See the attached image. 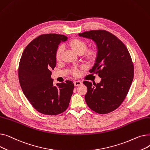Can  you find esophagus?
I'll return each mask as SVG.
<instances>
[{
	"instance_id": "esophagus-1",
	"label": "esophagus",
	"mask_w": 150,
	"mask_h": 150,
	"mask_svg": "<svg viewBox=\"0 0 150 150\" xmlns=\"http://www.w3.org/2000/svg\"><path fill=\"white\" fill-rule=\"evenodd\" d=\"M74 86H76V87H77L78 86H80L82 84V83L80 81H75L74 82Z\"/></svg>"
}]
</instances>
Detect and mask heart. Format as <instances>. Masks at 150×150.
<instances>
[{"mask_svg": "<svg viewBox=\"0 0 150 150\" xmlns=\"http://www.w3.org/2000/svg\"><path fill=\"white\" fill-rule=\"evenodd\" d=\"M67 45L69 48L77 54H82L84 61L89 64L95 62L98 57L99 52L97 47L93 45L87 48L88 42L83 39L77 38H72L67 42ZM62 50L63 49L61 46H59L57 48L56 52H55L56 61H59L61 59ZM79 73L80 72L78 69H74L72 70V74L75 76H78Z\"/></svg>", "mask_w": 150, "mask_h": 150, "instance_id": "heart-1", "label": "heart"}]
</instances>
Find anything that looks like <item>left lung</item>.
Masks as SVG:
<instances>
[{
    "mask_svg": "<svg viewBox=\"0 0 150 150\" xmlns=\"http://www.w3.org/2000/svg\"><path fill=\"white\" fill-rule=\"evenodd\" d=\"M97 44L98 57L89 72L98 74L99 83L84 81L88 88L85 100L92 111L100 114L119 108L127 97L134 78V65L126 45L114 35L104 30L79 33Z\"/></svg>",
    "mask_w": 150,
    "mask_h": 150,
    "instance_id": "left-lung-1",
    "label": "left lung"
}]
</instances>
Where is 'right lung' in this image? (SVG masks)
Listing matches in <instances>:
<instances>
[{
    "label": "right lung",
    "instance_id": "1",
    "mask_svg": "<svg viewBox=\"0 0 150 150\" xmlns=\"http://www.w3.org/2000/svg\"><path fill=\"white\" fill-rule=\"evenodd\" d=\"M67 37L44 34L30 42L20 59L18 76L25 96L37 111L49 115L64 112L69 106L74 84L71 81L53 85L50 70L56 66L55 52Z\"/></svg>",
    "mask_w": 150,
    "mask_h": 150
}]
</instances>
